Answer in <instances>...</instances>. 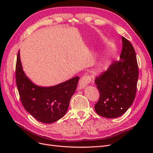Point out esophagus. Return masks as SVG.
Wrapping results in <instances>:
<instances>
[{
	"mask_svg": "<svg viewBox=\"0 0 153 153\" xmlns=\"http://www.w3.org/2000/svg\"><path fill=\"white\" fill-rule=\"evenodd\" d=\"M91 80V78L89 75H84L80 78L79 80V85H78V87L79 89H83L85 87Z\"/></svg>",
	"mask_w": 153,
	"mask_h": 153,
	"instance_id": "obj_1",
	"label": "esophagus"
}]
</instances>
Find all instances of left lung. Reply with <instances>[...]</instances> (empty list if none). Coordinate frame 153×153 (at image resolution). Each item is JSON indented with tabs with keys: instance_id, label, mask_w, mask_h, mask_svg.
I'll return each instance as SVG.
<instances>
[{
	"instance_id": "1",
	"label": "left lung",
	"mask_w": 153,
	"mask_h": 153,
	"mask_svg": "<svg viewBox=\"0 0 153 153\" xmlns=\"http://www.w3.org/2000/svg\"><path fill=\"white\" fill-rule=\"evenodd\" d=\"M120 61H114L107 70L95 78L100 98L96 113L106 118H116L126 112L135 98L138 68L131 43L122 37Z\"/></svg>"
}]
</instances>
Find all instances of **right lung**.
Segmentation results:
<instances>
[{
	"label": "right lung",
	"instance_id": "1",
	"mask_svg": "<svg viewBox=\"0 0 153 153\" xmlns=\"http://www.w3.org/2000/svg\"><path fill=\"white\" fill-rule=\"evenodd\" d=\"M16 82L24 108L43 123H52L66 114L71 98L76 91L79 76L52 87H40L33 84L23 71L18 53Z\"/></svg>",
	"mask_w": 153,
	"mask_h": 153
}]
</instances>
